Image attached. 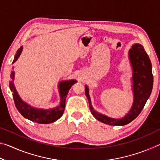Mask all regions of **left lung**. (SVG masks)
I'll use <instances>...</instances> for the list:
<instances>
[{
	"label": "left lung",
	"mask_w": 160,
	"mask_h": 160,
	"mask_svg": "<svg viewBox=\"0 0 160 160\" xmlns=\"http://www.w3.org/2000/svg\"><path fill=\"white\" fill-rule=\"evenodd\" d=\"M128 56L132 69L133 103L131 109L123 118L119 119L110 118L96 112L92 106L89 89L85 85V92L90 104L91 113L97 120L108 125L124 126L133 121L141 112L152 90L153 75L152 72V64L144 47L140 44H133L129 50Z\"/></svg>",
	"instance_id": "obj_1"
}]
</instances>
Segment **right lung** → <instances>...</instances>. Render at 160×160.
<instances>
[{
    "mask_svg": "<svg viewBox=\"0 0 160 160\" xmlns=\"http://www.w3.org/2000/svg\"><path fill=\"white\" fill-rule=\"evenodd\" d=\"M22 47L18 48L16 53L14 60L12 61V63L18 60L19 56H20L22 51ZM10 78L12 80L10 81L9 83L10 90L12 92V97L14 99L15 107L17 108L22 115L24 117L29 119L33 122H36L38 123L42 124H47L53 123L54 121H57L61 116L63 115L65 107H66V99L67 97L68 92L72 85L77 82L75 80H65L61 81L58 84L59 88V93H60V99L61 102L59 106L57 107L53 108V109H38V108H34L30 105L27 104L26 102L23 101L19 96L17 91L15 90V88L13 83L15 78V72L12 71Z\"/></svg>",
    "mask_w": 160,
    "mask_h": 160,
    "instance_id": "right-lung-1",
    "label": "right lung"
}]
</instances>
